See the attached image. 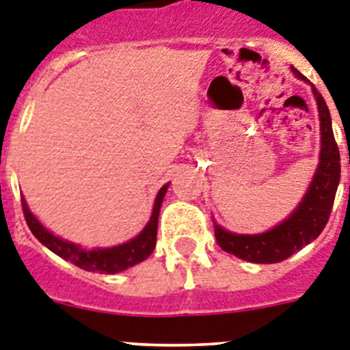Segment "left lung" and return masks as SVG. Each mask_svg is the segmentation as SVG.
Returning a JSON list of instances; mask_svg holds the SVG:
<instances>
[{"label":"left lung","mask_w":350,"mask_h":350,"mask_svg":"<svg viewBox=\"0 0 350 350\" xmlns=\"http://www.w3.org/2000/svg\"><path fill=\"white\" fill-rule=\"evenodd\" d=\"M293 71L305 80L298 70L293 68ZM312 89L321 119V163L298 208L282 224L261 234H234L217 224L213 228L219 247L243 261L261 265L284 261L319 237L327 224L340 182V152L326 101L317 89Z\"/></svg>","instance_id":"left-lung-1"}]
</instances>
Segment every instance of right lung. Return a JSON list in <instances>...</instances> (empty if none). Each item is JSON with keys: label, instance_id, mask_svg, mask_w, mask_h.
<instances>
[{"label": "right lung", "instance_id": "add662e5", "mask_svg": "<svg viewBox=\"0 0 350 350\" xmlns=\"http://www.w3.org/2000/svg\"><path fill=\"white\" fill-rule=\"evenodd\" d=\"M168 184L163 185L161 191L156 196V203H154L152 217L145 226L144 231L138 234L137 238H133L131 242L122 243L119 247H112V249H92L85 250L82 247L75 245V243L64 242L61 238L54 237L49 233L42 224L35 219V215L29 212L26 202L23 200V212L26 217L27 226H29L31 233L38 238L43 245L51 249L54 254L59 258L66 259V261L73 262L75 267L82 268L88 271H100V273H119V271L126 270V268L135 267L137 262H142L152 254L154 247H156V237H157V217H159L161 203H163V196L166 194Z\"/></svg>", "mask_w": 350, "mask_h": 350}]
</instances>
